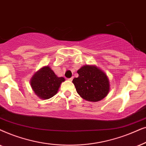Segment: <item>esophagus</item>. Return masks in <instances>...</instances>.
<instances>
[{
    "mask_svg": "<svg viewBox=\"0 0 146 146\" xmlns=\"http://www.w3.org/2000/svg\"><path fill=\"white\" fill-rule=\"evenodd\" d=\"M73 77H71V78L68 79V80L70 81H73Z\"/></svg>",
    "mask_w": 146,
    "mask_h": 146,
    "instance_id": "esophagus-1",
    "label": "esophagus"
}]
</instances>
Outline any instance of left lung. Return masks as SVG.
Masks as SVG:
<instances>
[{
	"instance_id": "obj_1",
	"label": "left lung",
	"mask_w": 146,
	"mask_h": 146,
	"mask_svg": "<svg viewBox=\"0 0 146 146\" xmlns=\"http://www.w3.org/2000/svg\"><path fill=\"white\" fill-rule=\"evenodd\" d=\"M74 78V84L78 94L88 102H97L108 96L110 83L106 73L96 65H85L81 67Z\"/></svg>"
}]
</instances>
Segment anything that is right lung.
Returning <instances> with one entry per match:
<instances>
[{
  "label": "right lung",
  "instance_id": "right-lung-1",
  "mask_svg": "<svg viewBox=\"0 0 146 146\" xmlns=\"http://www.w3.org/2000/svg\"><path fill=\"white\" fill-rule=\"evenodd\" d=\"M63 77H57L50 67L44 66L33 75L30 80L31 88L41 100H48L57 93L62 82Z\"/></svg>",
  "mask_w": 146,
  "mask_h": 146
}]
</instances>
